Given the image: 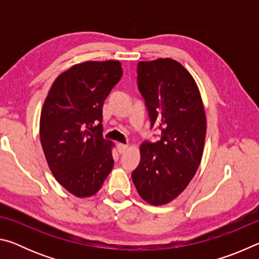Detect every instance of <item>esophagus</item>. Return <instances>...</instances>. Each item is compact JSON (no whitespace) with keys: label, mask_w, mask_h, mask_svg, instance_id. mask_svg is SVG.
Returning a JSON list of instances; mask_svg holds the SVG:
<instances>
[{"label":"esophagus","mask_w":259,"mask_h":259,"mask_svg":"<svg viewBox=\"0 0 259 259\" xmlns=\"http://www.w3.org/2000/svg\"><path fill=\"white\" fill-rule=\"evenodd\" d=\"M128 148V145L126 144H117V151H119L120 154H123V153L126 151Z\"/></svg>","instance_id":"esophagus-1"}]
</instances>
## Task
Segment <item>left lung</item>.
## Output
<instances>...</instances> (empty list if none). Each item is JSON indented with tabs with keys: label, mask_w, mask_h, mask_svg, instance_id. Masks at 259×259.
Masks as SVG:
<instances>
[{
	"label": "left lung",
	"mask_w": 259,
	"mask_h": 259,
	"mask_svg": "<svg viewBox=\"0 0 259 259\" xmlns=\"http://www.w3.org/2000/svg\"><path fill=\"white\" fill-rule=\"evenodd\" d=\"M137 85L156 143L144 140L140 162L131 177L139 195L153 205L181 194L194 177L202 157L207 121L194 78L176 60L139 61Z\"/></svg>",
	"instance_id": "left-lung-1"
}]
</instances>
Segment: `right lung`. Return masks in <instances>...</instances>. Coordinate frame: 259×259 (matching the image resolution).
<instances>
[{"label":"right lung","mask_w":259,"mask_h":259,"mask_svg":"<svg viewBox=\"0 0 259 259\" xmlns=\"http://www.w3.org/2000/svg\"><path fill=\"white\" fill-rule=\"evenodd\" d=\"M122 73L117 60L77 64L56 78L42 107L40 138L48 165L78 198L96 194L114 165L102 113Z\"/></svg>","instance_id":"1"}]
</instances>
